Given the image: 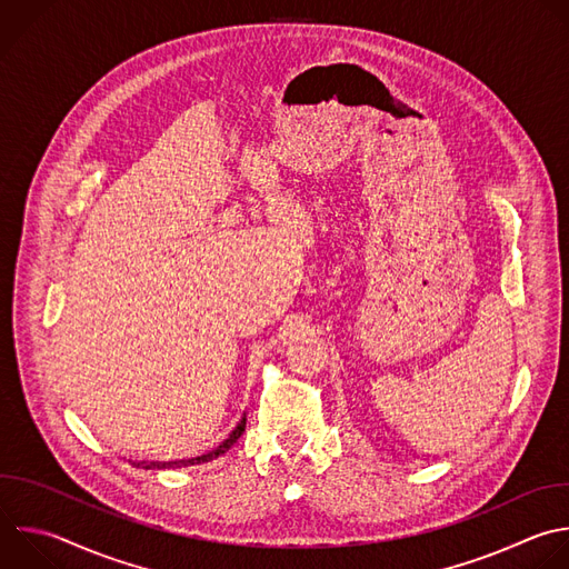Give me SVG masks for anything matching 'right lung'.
Returning <instances> with one entry per match:
<instances>
[{"label":"right lung","instance_id":"right-lung-1","mask_svg":"<svg viewBox=\"0 0 569 569\" xmlns=\"http://www.w3.org/2000/svg\"><path fill=\"white\" fill-rule=\"evenodd\" d=\"M243 431H246V416H243V420L237 425V429L230 433V438L228 440H223L214 451H210V453H206V456H199V458H189V460H176V462H133L136 467H140V469H171V467H189V465H203V462H210V460H214V458H219L221 453H226L241 436H243Z\"/></svg>","mask_w":569,"mask_h":569}]
</instances>
